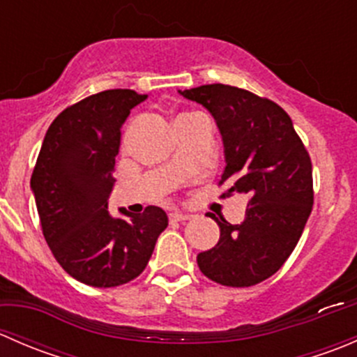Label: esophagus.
Listing matches in <instances>:
<instances>
[{
    "label": "esophagus",
    "mask_w": 357,
    "mask_h": 357,
    "mask_svg": "<svg viewBox=\"0 0 357 357\" xmlns=\"http://www.w3.org/2000/svg\"><path fill=\"white\" fill-rule=\"evenodd\" d=\"M190 215L188 214H183V212H171L169 214V221L172 222H183V221H188Z\"/></svg>",
    "instance_id": "1"
}]
</instances>
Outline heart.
Listing matches in <instances>:
<instances>
[{
  "label": "heart",
  "mask_w": 357,
  "mask_h": 357,
  "mask_svg": "<svg viewBox=\"0 0 357 357\" xmlns=\"http://www.w3.org/2000/svg\"><path fill=\"white\" fill-rule=\"evenodd\" d=\"M179 117H183V115H179Z\"/></svg>",
  "instance_id": "heart-1"
}]
</instances>
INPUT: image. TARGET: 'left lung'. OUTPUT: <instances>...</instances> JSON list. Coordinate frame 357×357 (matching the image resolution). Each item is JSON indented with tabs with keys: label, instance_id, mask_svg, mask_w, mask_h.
Segmentation results:
<instances>
[{
	"label": "left lung",
	"instance_id": "8db88e82",
	"mask_svg": "<svg viewBox=\"0 0 357 357\" xmlns=\"http://www.w3.org/2000/svg\"><path fill=\"white\" fill-rule=\"evenodd\" d=\"M214 115L225 142L222 197L248 193L245 219L214 215L218 245L197 255L200 271L225 287H252L275 275L301 238L314 202L312 164L291 119L278 103L228 84L181 91Z\"/></svg>",
	"mask_w": 357,
	"mask_h": 357
}]
</instances>
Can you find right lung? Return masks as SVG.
I'll return each mask as SVG.
<instances>
[{"label":"right lung","instance_id":"right-lung-1","mask_svg":"<svg viewBox=\"0 0 357 357\" xmlns=\"http://www.w3.org/2000/svg\"><path fill=\"white\" fill-rule=\"evenodd\" d=\"M146 95L107 89L56 115L31 178L43 235L56 262L77 282L98 289L124 285L143 273L167 215L149 205L143 214L114 219V186L121 126Z\"/></svg>","mask_w":357,"mask_h":357}]
</instances>
